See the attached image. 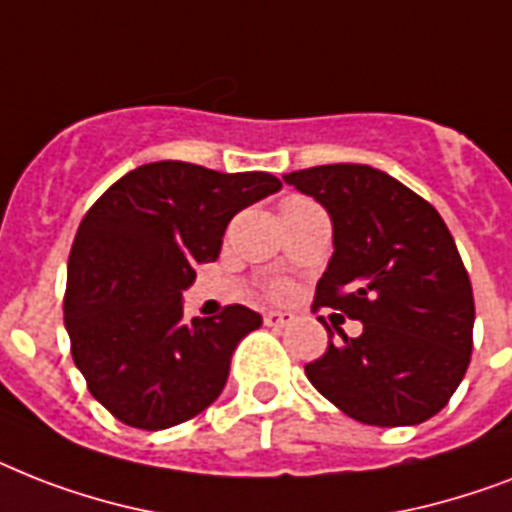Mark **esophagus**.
I'll return each instance as SVG.
<instances>
[{
    "label": "esophagus",
    "instance_id": "obj_1",
    "mask_svg": "<svg viewBox=\"0 0 512 512\" xmlns=\"http://www.w3.org/2000/svg\"><path fill=\"white\" fill-rule=\"evenodd\" d=\"M290 322V314L285 312H264V325L269 327H285Z\"/></svg>",
    "mask_w": 512,
    "mask_h": 512
}]
</instances>
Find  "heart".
Returning <instances> with one entry per match:
<instances>
[{
  "label": "heart",
  "mask_w": 512,
  "mask_h": 512,
  "mask_svg": "<svg viewBox=\"0 0 512 512\" xmlns=\"http://www.w3.org/2000/svg\"><path fill=\"white\" fill-rule=\"evenodd\" d=\"M288 203H298V200H288ZM288 203H285V206H288ZM275 293H282V288H275Z\"/></svg>",
  "instance_id": "heart-1"
}]
</instances>
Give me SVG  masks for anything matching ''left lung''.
<instances>
[{
    "mask_svg": "<svg viewBox=\"0 0 512 512\" xmlns=\"http://www.w3.org/2000/svg\"><path fill=\"white\" fill-rule=\"evenodd\" d=\"M282 179L333 222V256L314 309L362 322L357 338L335 327L341 341L306 365V378L359 423H425L447 407L473 351V288L447 224L410 187L362 163Z\"/></svg>",
    "mask_w": 512,
    "mask_h": 512,
    "instance_id": "left-lung-1",
    "label": "left lung"
}]
</instances>
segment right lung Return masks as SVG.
<instances>
[{"label": "right lung", "instance_id": "obj_1", "mask_svg": "<svg viewBox=\"0 0 512 512\" xmlns=\"http://www.w3.org/2000/svg\"><path fill=\"white\" fill-rule=\"evenodd\" d=\"M267 171L145 163L81 219L65 285L71 354L97 402L121 423L163 431L222 394L232 351L261 325L248 306L185 322L195 267L216 261L237 211L277 192Z\"/></svg>", "mask_w": 512, "mask_h": 512}]
</instances>
